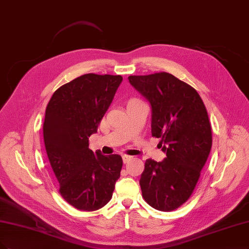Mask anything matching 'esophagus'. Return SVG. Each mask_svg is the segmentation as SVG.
Wrapping results in <instances>:
<instances>
[{"instance_id":"esophagus-1","label":"esophagus","mask_w":249,"mask_h":249,"mask_svg":"<svg viewBox=\"0 0 249 249\" xmlns=\"http://www.w3.org/2000/svg\"><path fill=\"white\" fill-rule=\"evenodd\" d=\"M132 159H133V158L130 157V156H123V161H124V164H126V162L130 161Z\"/></svg>"}]
</instances>
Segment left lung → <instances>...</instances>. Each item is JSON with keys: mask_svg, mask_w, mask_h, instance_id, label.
Here are the masks:
<instances>
[{"mask_svg": "<svg viewBox=\"0 0 249 249\" xmlns=\"http://www.w3.org/2000/svg\"><path fill=\"white\" fill-rule=\"evenodd\" d=\"M128 81L151 106V135L160 138L166 159L145 161L140 178L148 205L169 212L193 194L212 146L206 107L190 84L166 72L128 76Z\"/></svg>", "mask_w": 249, "mask_h": 249, "instance_id": "1", "label": "left lung"}]
</instances>
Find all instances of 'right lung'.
Wrapping results in <instances>:
<instances>
[{"label":"right lung","mask_w":249,"mask_h":249,"mask_svg":"<svg viewBox=\"0 0 249 249\" xmlns=\"http://www.w3.org/2000/svg\"><path fill=\"white\" fill-rule=\"evenodd\" d=\"M123 81L121 75L84 74L57 89L45 111L43 124L47 157L59 193L73 207L95 211L112 198L121 177L123 159L89 148Z\"/></svg>","instance_id":"right-lung-1"}]
</instances>
